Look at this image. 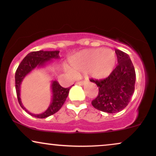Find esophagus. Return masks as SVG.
Returning a JSON list of instances; mask_svg holds the SVG:
<instances>
[{"mask_svg": "<svg viewBox=\"0 0 156 156\" xmlns=\"http://www.w3.org/2000/svg\"><path fill=\"white\" fill-rule=\"evenodd\" d=\"M86 83H87V81H85V80H81V81H79V82H78V85H80V86H83V85H84V84H85Z\"/></svg>", "mask_w": 156, "mask_h": 156, "instance_id": "obj_1", "label": "esophagus"}]
</instances>
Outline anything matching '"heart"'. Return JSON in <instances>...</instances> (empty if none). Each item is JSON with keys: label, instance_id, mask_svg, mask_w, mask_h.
Here are the masks:
<instances>
[{"label": "heart", "instance_id": "heart-1", "mask_svg": "<svg viewBox=\"0 0 156 156\" xmlns=\"http://www.w3.org/2000/svg\"><path fill=\"white\" fill-rule=\"evenodd\" d=\"M116 62L115 52L104 48L83 51L73 55L69 60L76 74L89 72L96 79L108 76L114 69Z\"/></svg>", "mask_w": 156, "mask_h": 156}]
</instances>
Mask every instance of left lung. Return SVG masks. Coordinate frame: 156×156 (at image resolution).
Here are the masks:
<instances>
[{
	"label": "left lung",
	"instance_id": "1",
	"mask_svg": "<svg viewBox=\"0 0 156 156\" xmlns=\"http://www.w3.org/2000/svg\"><path fill=\"white\" fill-rule=\"evenodd\" d=\"M117 65L109 76L103 80L91 79L99 89L98 95L92 101L98 110L114 114L128 105L134 92L136 72L129 55L116 49Z\"/></svg>",
	"mask_w": 156,
	"mask_h": 156
}]
</instances>
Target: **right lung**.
I'll list each match as a JSON object with an SVG mask.
<instances>
[{
  "label": "right lung",
  "mask_w": 156,
  "mask_h": 156,
  "mask_svg": "<svg viewBox=\"0 0 156 156\" xmlns=\"http://www.w3.org/2000/svg\"><path fill=\"white\" fill-rule=\"evenodd\" d=\"M60 58L59 51H34L28 53V55L23 58L21 63L17 67V71L15 73V89L17 92V100L22 107L23 110L31 115L32 117L37 118H45L49 116L53 115L55 113L58 112L67 99L68 94H69V88H63L56 80H52L51 90H52V100L49 107L45 112L42 114H35L28 112L27 109L23 106L20 98V85L24 78L27 75L29 74L33 69L36 67H44L48 63L53 62L52 59H58Z\"/></svg>",
  "instance_id": "1"
}]
</instances>
